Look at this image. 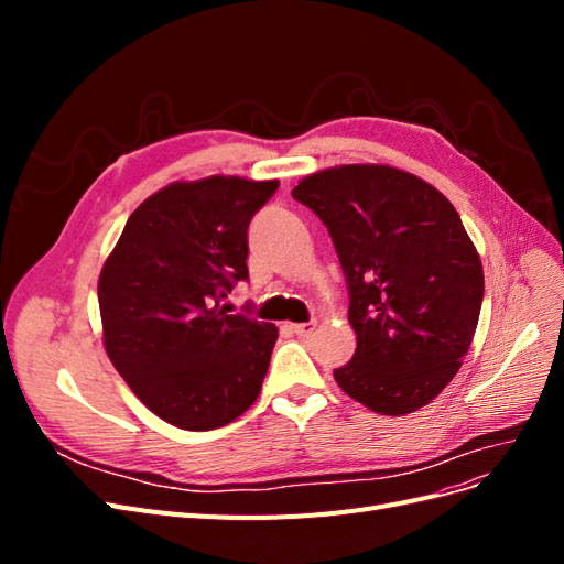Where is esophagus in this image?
Wrapping results in <instances>:
<instances>
[{
  "label": "esophagus",
  "instance_id": "34e87169",
  "mask_svg": "<svg viewBox=\"0 0 564 564\" xmlns=\"http://www.w3.org/2000/svg\"><path fill=\"white\" fill-rule=\"evenodd\" d=\"M296 336H311L315 332V322H301V324H289Z\"/></svg>",
  "mask_w": 564,
  "mask_h": 564
}]
</instances>
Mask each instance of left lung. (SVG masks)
Returning <instances> with one entry per match:
<instances>
[{
    "mask_svg": "<svg viewBox=\"0 0 564 564\" xmlns=\"http://www.w3.org/2000/svg\"><path fill=\"white\" fill-rule=\"evenodd\" d=\"M292 195L327 226L348 284L357 348L336 383L377 414L416 412L456 377L485 296L454 204L386 164L324 169Z\"/></svg>",
    "mask_w": 564,
    "mask_h": 564,
    "instance_id": "left-lung-1",
    "label": "left lung"
}]
</instances>
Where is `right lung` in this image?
<instances>
[{
    "mask_svg": "<svg viewBox=\"0 0 564 564\" xmlns=\"http://www.w3.org/2000/svg\"><path fill=\"white\" fill-rule=\"evenodd\" d=\"M280 181H176L135 209L100 270L104 344L152 414L214 431L256 402L278 327L228 315L249 278L247 230Z\"/></svg>",
    "mask_w": 564,
    "mask_h": 564,
    "instance_id": "add662e5",
    "label": "right lung"
}]
</instances>
